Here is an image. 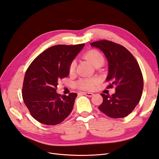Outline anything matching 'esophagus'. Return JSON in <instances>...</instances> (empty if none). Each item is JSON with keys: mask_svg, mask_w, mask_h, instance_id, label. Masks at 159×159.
<instances>
[{"mask_svg": "<svg viewBox=\"0 0 159 159\" xmlns=\"http://www.w3.org/2000/svg\"><path fill=\"white\" fill-rule=\"evenodd\" d=\"M80 93L85 95L86 96H88V97H91V96L93 95V93H89V92H80Z\"/></svg>", "mask_w": 159, "mask_h": 159, "instance_id": "34e87169", "label": "esophagus"}]
</instances>
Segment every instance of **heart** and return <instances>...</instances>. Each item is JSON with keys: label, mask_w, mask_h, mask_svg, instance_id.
Returning <instances> with one entry per match:
<instances>
[{"label": "heart", "mask_w": 159, "mask_h": 159, "mask_svg": "<svg viewBox=\"0 0 159 159\" xmlns=\"http://www.w3.org/2000/svg\"><path fill=\"white\" fill-rule=\"evenodd\" d=\"M84 57L87 59L93 66H95L99 64H103L104 57L102 53L97 50L92 49L88 51L84 54ZM76 62L75 60L71 61L69 66L70 73H73L75 70ZM98 80L95 78H81L77 81L75 85V87L80 89L91 90L92 89L95 85L97 84Z\"/></svg>", "instance_id": "heart-1"}]
</instances>
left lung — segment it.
Listing matches in <instances>:
<instances>
[{"label":"left lung","instance_id":"left-lung-1","mask_svg":"<svg viewBox=\"0 0 159 159\" xmlns=\"http://www.w3.org/2000/svg\"><path fill=\"white\" fill-rule=\"evenodd\" d=\"M90 44L106 56L109 64L106 81L110 82L107 88H115L111 95L101 94L103 103L99 109L111 118L127 116L139 103L143 89V74L137 61L127 48L113 42L103 40Z\"/></svg>","mask_w":159,"mask_h":159}]
</instances>
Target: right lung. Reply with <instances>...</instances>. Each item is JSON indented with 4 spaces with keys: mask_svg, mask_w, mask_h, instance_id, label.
I'll use <instances>...</instances> for the list:
<instances>
[{
    "mask_svg": "<svg viewBox=\"0 0 159 159\" xmlns=\"http://www.w3.org/2000/svg\"><path fill=\"white\" fill-rule=\"evenodd\" d=\"M84 45L52 46L37 56L28 68L23 81L22 98L30 115L38 122L56 125L71 112L78 94H57V85L68 75L70 63Z\"/></svg>",
    "mask_w": 159,
    "mask_h": 159,
    "instance_id": "obj_1",
    "label": "right lung"
}]
</instances>
